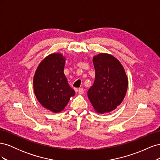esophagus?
I'll return each instance as SVG.
<instances>
[{
    "label": "esophagus",
    "instance_id": "obj_1",
    "mask_svg": "<svg viewBox=\"0 0 160 160\" xmlns=\"http://www.w3.org/2000/svg\"><path fill=\"white\" fill-rule=\"evenodd\" d=\"M83 93H84V89H83V88H80V89H79V90H78V93H79V95L83 94Z\"/></svg>",
    "mask_w": 160,
    "mask_h": 160
}]
</instances>
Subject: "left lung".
I'll list each match as a JSON object with an SVG mask.
<instances>
[{
  "instance_id": "8db88e82",
  "label": "left lung",
  "mask_w": 160,
  "mask_h": 160,
  "mask_svg": "<svg viewBox=\"0 0 160 160\" xmlns=\"http://www.w3.org/2000/svg\"><path fill=\"white\" fill-rule=\"evenodd\" d=\"M93 85L88 91V98L97 113H109L123 101L128 90V79L121 62L108 53L94 56Z\"/></svg>"
}]
</instances>
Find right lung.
Listing matches in <instances>:
<instances>
[{"label":"right lung","instance_id":"obj_1","mask_svg":"<svg viewBox=\"0 0 160 160\" xmlns=\"http://www.w3.org/2000/svg\"><path fill=\"white\" fill-rule=\"evenodd\" d=\"M65 57L52 53L38 65L33 77L34 92L43 107L53 113L63 110L75 95L64 74Z\"/></svg>","mask_w":160,"mask_h":160}]
</instances>
